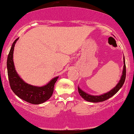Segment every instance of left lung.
<instances>
[{
    "mask_svg": "<svg viewBox=\"0 0 134 134\" xmlns=\"http://www.w3.org/2000/svg\"><path fill=\"white\" fill-rule=\"evenodd\" d=\"M125 77H126V66H125V58L124 56V67H123V71H122V76L120 77V79L119 82L116 85L115 87H114L110 91L107 92V93H103L102 95H99V96H92V95L89 94V93H86L85 92L80 88L78 86V91L79 93L80 96L83 98L85 100L88 101L90 102H100L109 99L111 97H112L116 93L118 92L120 88L122 87V85L124 83L125 80Z\"/></svg>",
    "mask_w": 134,
    "mask_h": 134,
    "instance_id": "8db88e82",
    "label": "left lung"
}]
</instances>
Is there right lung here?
<instances>
[{
  "label": "right lung",
  "instance_id": "obj_1",
  "mask_svg": "<svg viewBox=\"0 0 134 134\" xmlns=\"http://www.w3.org/2000/svg\"><path fill=\"white\" fill-rule=\"evenodd\" d=\"M18 39L19 38L12 43L7 57V74L10 88L16 96L27 102L37 105L42 104L52 96L55 83L59 76L54 77L46 85L41 87L34 86L24 81L16 71L13 60L14 47Z\"/></svg>",
  "mask_w": 134,
  "mask_h": 134
}]
</instances>
